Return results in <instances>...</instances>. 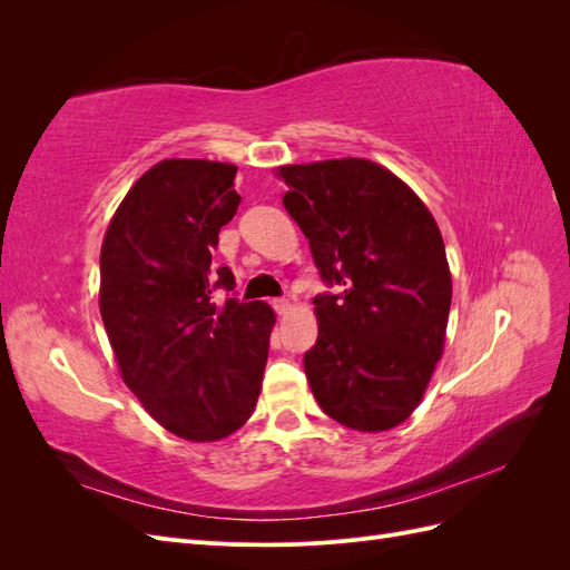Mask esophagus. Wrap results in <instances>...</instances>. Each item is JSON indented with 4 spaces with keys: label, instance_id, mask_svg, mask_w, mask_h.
I'll use <instances>...</instances> for the list:
<instances>
[{
    "label": "esophagus",
    "instance_id": "1",
    "mask_svg": "<svg viewBox=\"0 0 570 570\" xmlns=\"http://www.w3.org/2000/svg\"><path fill=\"white\" fill-rule=\"evenodd\" d=\"M289 299H285V297H281V299H273V308H275V314H281V316H285L287 312H289Z\"/></svg>",
    "mask_w": 570,
    "mask_h": 570
}]
</instances>
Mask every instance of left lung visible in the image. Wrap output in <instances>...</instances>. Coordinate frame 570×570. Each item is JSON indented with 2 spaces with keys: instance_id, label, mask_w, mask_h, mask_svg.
I'll return each instance as SVG.
<instances>
[{
  "instance_id": "obj_1",
  "label": "left lung",
  "mask_w": 570,
  "mask_h": 570,
  "mask_svg": "<svg viewBox=\"0 0 570 570\" xmlns=\"http://www.w3.org/2000/svg\"><path fill=\"white\" fill-rule=\"evenodd\" d=\"M283 204L321 281L318 340L304 371L327 416L381 433L419 406L444 347L452 275L438 223L366 159L283 166Z\"/></svg>"
}]
</instances>
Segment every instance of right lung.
<instances>
[{
    "instance_id": "right-lung-1",
    "label": "right lung",
    "mask_w": 570,
    "mask_h": 570,
    "mask_svg": "<svg viewBox=\"0 0 570 570\" xmlns=\"http://www.w3.org/2000/svg\"><path fill=\"white\" fill-rule=\"evenodd\" d=\"M237 166L166 159L114 214L99 256V312L120 375L170 433L228 438L256 406L275 316L235 299L228 266H214L218 233L243 197ZM216 288L227 302L213 299Z\"/></svg>"
}]
</instances>
